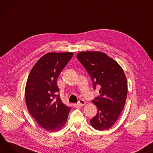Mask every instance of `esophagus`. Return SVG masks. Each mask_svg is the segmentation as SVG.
<instances>
[{
	"mask_svg": "<svg viewBox=\"0 0 153 153\" xmlns=\"http://www.w3.org/2000/svg\"><path fill=\"white\" fill-rule=\"evenodd\" d=\"M77 104H78L79 106H82L85 105V104H86V101H84V100L81 99V100H79V101H78V103H77Z\"/></svg>",
	"mask_w": 153,
	"mask_h": 153,
	"instance_id": "obj_1",
	"label": "esophagus"
}]
</instances>
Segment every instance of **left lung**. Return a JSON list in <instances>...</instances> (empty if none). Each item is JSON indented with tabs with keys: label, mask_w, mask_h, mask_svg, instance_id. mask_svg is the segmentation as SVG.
Listing matches in <instances>:
<instances>
[{
	"label": "left lung",
	"mask_w": 153,
	"mask_h": 153,
	"mask_svg": "<svg viewBox=\"0 0 153 153\" xmlns=\"http://www.w3.org/2000/svg\"><path fill=\"white\" fill-rule=\"evenodd\" d=\"M76 57L91 76L94 89L100 88V95L92 101L98 112L90 120L91 125L97 130L108 129L120 117L126 102L128 83L124 71L103 52H81Z\"/></svg>",
	"instance_id": "8db88e82"
}]
</instances>
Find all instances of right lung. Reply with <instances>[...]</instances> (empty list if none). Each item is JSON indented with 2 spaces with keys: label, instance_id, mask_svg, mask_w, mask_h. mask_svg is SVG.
I'll list each match as a JSON object with an SVG mask.
<instances>
[{
  "label": "right lung",
  "instance_id": "right-lung-1",
  "mask_svg": "<svg viewBox=\"0 0 153 153\" xmlns=\"http://www.w3.org/2000/svg\"><path fill=\"white\" fill-rule=\"evenodd\" d=\"M74 55L71 52H50L42 56L31 69L25 89V102L30 114L48 131L62 129L71 108L60 98L56 81Z\"/></svg>",
  "mask_w": 153,
  "mask_h": 153
}]
</instances>
